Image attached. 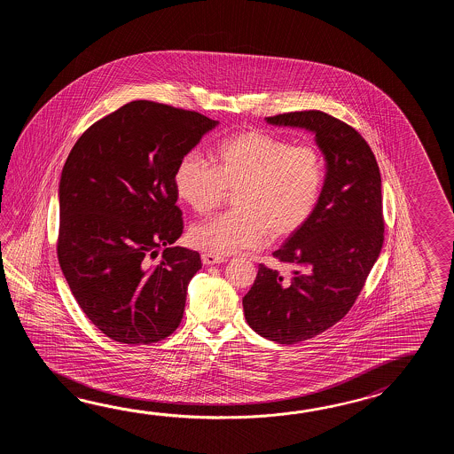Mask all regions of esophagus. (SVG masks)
Returning <instances> with one entry per match:
<instances>
[{
	"mask_svg": "<svg viewBox=\"0 0 454 454\" xmlns=\"http://www.w3.org/2000/svg\"><path fill=\"white\" fill-rule=\"evenodd\" d=\"M201 260H203V264H206V266L223 262V256H217V254H213V253H203V254H201Z\"/></svg>",
	"mask_w": 454,
	"mask_h": 454,
	"instance_id": "obj_1",
	"label": "esophagus"
}]
</instances>
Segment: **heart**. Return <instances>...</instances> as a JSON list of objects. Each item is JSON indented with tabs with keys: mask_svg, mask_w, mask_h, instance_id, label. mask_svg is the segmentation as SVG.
Masks as SVG:
<instances>
[{
	"mask_svg": "<svg viewBox=\"0 0 454 454\" xmlns=\"http://www.w3.org/2000/svg\"><path fill=\"white\" fill-rule=\"evenodd\" d=\"M325 159L315 145H292L261 129L229 136L215 145L214 165L186 153L175 167L178 198L196 214L215 209L235 190L231 213L196 223L188 240L198 250L231 254L256 250L270 237L299 231L315 213L325 188Z\"/></svg>",
	"mask_w": 454,
	"mask_h": 454,
	"instance_id": "obj_1",
	"label": "heart"
}]
</instances>
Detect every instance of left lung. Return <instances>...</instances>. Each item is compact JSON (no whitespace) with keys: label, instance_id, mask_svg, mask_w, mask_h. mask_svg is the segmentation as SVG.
Segmentation results:
<instances>
[{"label":"left lung","instance_id":"left-lung-1","mask_svg":"<svg viewBox=\"0 0 454 454\" xmlns=\"http://www.w3.org/2000/svg\"><path fill=\"white\" fill-rule=\"evenodd\" d=\"M270 125L305 128L326 159V178L309 223L272 256L292 274L260 264L243 297L247 323L262 338L295 344L348 315L385 240L381 175L367 141L319 110L268 116Z\"/></svg>","mask_w":454,"mask_h":454}]
</instances>
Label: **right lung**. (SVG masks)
Here are the masks:
<instances>
[{
  "label": "right lung",
  "mask_w": 454,
  "mask_h": 454,
  "mask_svg": "<svg viewBox=\"0 0 454 454\" xmlns=\"http://www.w3.org/2000/svg\"><path fill=\"white\" fill-rule=\"evenodd\" d=\"M217 125L135 100L89 126L69 153L59 190V266L87 318L116 342L153 344L182 323L201 258L172 247L184 231L175 167Z\"/></svg>",
  "instance_id": "add662e5"
}]
</instances>
